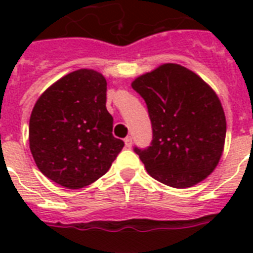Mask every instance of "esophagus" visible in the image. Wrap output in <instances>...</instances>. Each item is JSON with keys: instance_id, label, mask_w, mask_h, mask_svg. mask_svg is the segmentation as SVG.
<instances>
[{"instance_id": "1", "label": "esophagus", "mask_w": 253, "mask_h": 253, "mask_svg": "<svg viewBox=\"0 0 253 253\" xmlns=\"http://www.w3.org/2000/svg\"><path fill=\"white\" fill-rule=\"evenodd\" d=\"M125 144H126L127 148H130V147L132 146V138H131V136H127V138L125 139Z\"/></svg>"}]
</instances>
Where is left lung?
<instances>
[{"mask_svg":"<svg viewBox=\"0 0 253 253\" xmlns=\"http://www.w3.org/2000/svg\"><path fill=\"white\" fill-rule=\"evenodd\" d=\"M131 86L146 101L152 123V144L135 148L148 174L176 189L211 174L226 140V115L214 89L176 63L140 75Z\"/></svg>","mask_w":253,"mask_h":253,"instance_id":"left-lung-1","label":"left lung"}]
</instances>
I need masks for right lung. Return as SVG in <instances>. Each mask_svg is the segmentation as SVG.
<instances>
[{"label": "right lung", "mask_w": 253, "mask_h": 253, "mask_svg": "<svg viewBox=\"0 0 253 253\" xmlns=\"http://www.w3.org/2000/svg\"><path fill=\"white\" fill-rule=\"evenodd\" d=\"M106 79L81 68L48 86L34 105L30 151L38 169L67 189L93 184L110 169L125 143L113 136Z\"/></svg>", "instance_id": "add662e5"}]
</instances>
